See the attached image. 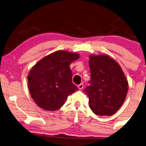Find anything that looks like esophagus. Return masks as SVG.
Here are the masks:
<instances>
[{
    "label": "esophagus",
    "instance_id": "1",
    "mask_svg": "<svg viewBox=\"0 0 146 146\" xmlns=\"http://www.w3.org/2000/svg\"><path fill=\"white\" fill-rule=\"evenodd\" d=\"M83 87H84V84L82 83H80V84L78 85V88H79V89H80V90H81V89L83 88Z\"/></svg>",
    "mask_w": 146,
    "mask_h": 146
}]
</instances>
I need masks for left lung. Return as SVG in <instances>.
Here are the masks:
<instances>
[{
	"label": "left lung",
	"mask_w": 146,
	"mask_h": 146,
	"mask_svg": "<svg viewBox=\"0 0 146 146\" xmlns=\"http://www.w3.org/2000/svg\"><path fill=\"white\" fill-rule=\"evenodd\" d=\"M90 80L83 92L89 107L96 115H111L123 105L128 92V82L121 67L106 55L89 56Z\"/></svg>",
	"instance_id": "left-lung-1"
}]
</instances>
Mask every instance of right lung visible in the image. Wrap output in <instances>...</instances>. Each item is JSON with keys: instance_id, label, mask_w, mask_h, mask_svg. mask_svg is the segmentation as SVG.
<instances>
[{"instance_id": "add662e5", "label": "right lung", "mask_w": 146, "mask_h": 146, "mask_svg": "<svg viewBox=\"0 0 146 146\" xmlns=\"http://www.w3.org/2000/svg\"><path fill=\"white\" fill-rule=\"evenodd\" d=\"M79 58L78 54L56 51L43 58L32 67L27 76L32 98L48 111L60 109L67 96L79 90L72 82L70 64Z\"/></svg>"}]
</instances>
